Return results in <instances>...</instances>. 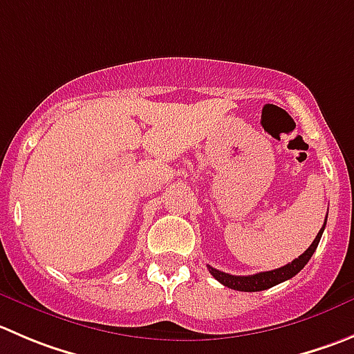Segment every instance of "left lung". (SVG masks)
Here are the masks:
<instances>
[{
	"instance_id": "left-lung-1",
	"label": "left lung",
	"mask_w": 354,
	"mask_h": 354,
	"mask_svg": "<svg viewBox=\"0 0 354 354\" xmlns=\"http://www.w3.org/2000/svg\"><path fill=\"white\" fill-rule=\"evenodd\" d=\"M326 224V222H325ZM325 224L319 230V233L316 234L315 241L309 245L308 250L304 252L302 255H299L297 259L290 262V264L283 266V268L272 269V271H266V272H257V274H250V276H234V274H227V272H222L218 269L212 268L208 266V271L210 274L214 276L215 280L221 281L224 287L233 288V290H240V292H261V290H268V288L274 287V285L281 283V281L290 280L292 276L297 274L302 268L309 262L311 255L315 254L316 247L319 243V238H322L323 230H325Z\"/></svg>"
}]
</instances>
